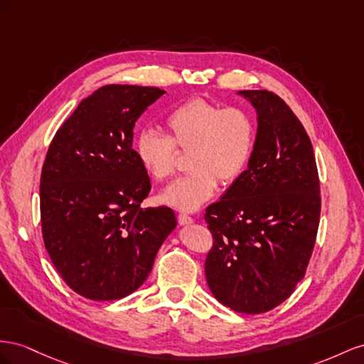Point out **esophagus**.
<instances>
[{
	"mask_svg": "<svg viewBox=\"0 0 364 364\" xmlns=\"http://www.w3.org/2000/svg\"><path fill=\"white\" fill-rule=\"evenodd\" d=\"M176 220H178L180 225H189L193 223V218L189 216L188 213H178L176 215Z\"/></svg>",
	"mask_w": 364,
	"mask_h": 364,
	"instance_id": "esophagus-1",
	"label": "esophagus"
}]
</instances>
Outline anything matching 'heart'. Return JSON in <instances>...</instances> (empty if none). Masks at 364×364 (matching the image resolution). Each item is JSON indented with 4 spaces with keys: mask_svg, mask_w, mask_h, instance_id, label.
<instances>
[{
    "mask_svg": "<svg viewBox=\"0 0 364 364\" xmlns=\"http://www.w3.org/2000/svg\"><path fill=\"white\" fill-rule=\"evenodd\" d=\"M168 136L143 129L134 154L149 178L168 180L176 168V149L189 151L188 175L160 193V201L180 210H195L223 184L235 183L247 169L256 146V120L241 107L218 105L201 97L186 100L164 117Z\"/></svg>",
    "mask_w": 364,
    "mask_h": 364,
    "instance_id": "obj_1",
    "label": "heart"
}]
</instances>
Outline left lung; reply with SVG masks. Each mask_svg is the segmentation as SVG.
<instances>
[{"label":"left lung","instance_id":"1","mask_svg":"<svg viewBox=\"0 0 364 364\" xmlns=\"http://www.w3.org/2000/svg\"><path fill=\"white\" fill-rule=\"evenodd\" d=\"M257 111L248 168L205 209L213 245L205 257L210 291L225 306L261 314L291 296L305 277L320 221L313 144L277 95L245 90Z\"/></svg>","mask_w":364,"mask_h":364}]
</instances>
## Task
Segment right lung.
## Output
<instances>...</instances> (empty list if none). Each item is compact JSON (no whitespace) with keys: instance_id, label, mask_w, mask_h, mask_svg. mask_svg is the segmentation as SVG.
Returning a JSON list of instances; mask_svg holds the SVG:
<instances>
[{"instance_id":"add662e5","label":"right lung","mask_w":364,"mask_h":364,"mask_svg":"<svg viewBox=\"0 0 364 364\" xmlns=\"http://www.w3.org/2000/svg\"><path fill=\"white\" fill-rule=\"evenodd\" d=\"M166 91L105 85L56 131L41 173V228L48 256L73 291L91 300L131 294L176 225L166 205L140 204L151 180L132 149V128Z\"/></svg>"}]
</instances>
